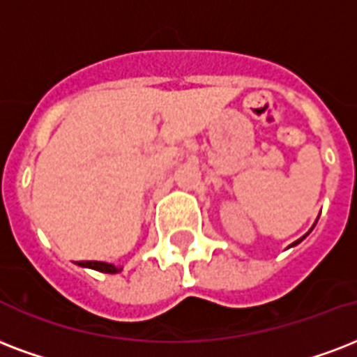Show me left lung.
I'll use <instances>...</instances> for the list:
<instances>
[{"mask_svg": "<svg viewBox=\"0 0 357 357\" xmlns=\"http://www.w3.org/2000/svg\"><path fill=\"white\" fill-rule=\"evenodd\" d=\"M301 239H303V238H301ZM301 239H298V241H296V243H299V241H301ZM296 243H294V245H296Z\"/></svg>", "mask_w": 357, "mask_h": 357, "instance_id": "left-lung-1", "label": "left lung"}]
</instances>
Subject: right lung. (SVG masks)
Returning a JSON list of instances; mask_svg holds the SVG:
<instances>
[{"mask_svg": "<svg viewBox=\"0 0 357 357\" xmlns=\"http://www.w3.org/2000/svg\"><path fill=\"white\" fill-rule=\"evenodd\" d=\"M80 266H89V268L97 269V271H102V273H116V271H119L118 268H114L112 264L105 262H80Z\"/></svg>", "mask_w": 357, "mask_h": 357, "instance_id": "add662e5", "label": "right lung"}]
</instances>
